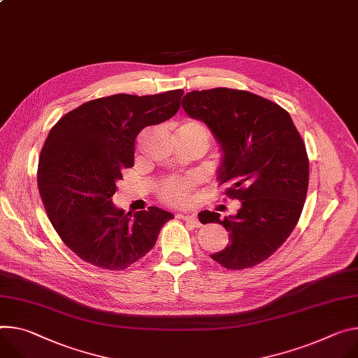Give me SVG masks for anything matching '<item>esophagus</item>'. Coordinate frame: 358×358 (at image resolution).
Listing matches in <instances>:
<instances>
[{
  "mask_svg": "<svg viewBox=\"0 0 358 358\" xmlns=\"http://www.w3.org/2000/svg\"><path fill=\"white\" fill-rule=\"evenodd\" d=\"M180 217H181L184 221H187L191 227H194V229H199V227L201 225V222L199 221V218H197L196 214H181Z\"/></svg>",
  "mask_w": 358,
  "mask_h": 358,
  "instance_id": "esophagus-1",
  "label": "esophagus"
}]
</instances>
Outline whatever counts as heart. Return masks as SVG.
Segmentation results:
<instances>
[{
	"instance_id": "heart-1",
	"label": "heart",
	"mask_w": 358,
	"mask_h": 358,
	"mask_svg": "<svg viewBox=\"0 0 358 358\" xmlns=\"http://www.w3.org/2000/svg\"><path fill=\"white\" fill-rule=\"evenodd\" d=\"M177 134L197 136L201 140H204L207 145L210 144L211 140V133L208 127L204 122L194 118L182 120L177 127ZM194 187H196V182H194L192 178L173 176L161 181V184L158 185V197L170 206L182 207L191 201Z\"/></svg>"
}]
</instances>
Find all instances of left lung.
<instances>
[{"label":"left lung","instance_id":"1","mask_svg":"<svg viewBox=\"0 0 358 358\" xmlns=\"http://www.w3.org/2000/svg\"><path fill=\"white\" fill-rule=\"evenodd\" d=\"M181 104L220 141V185L240 201L237 214L224 220L200 213L203 224L218 222L230 233V244L210 257L229 270L266 262L296 229L307 197L308 155L294 122L278 104L244 90L191 91Z\"/></svg>","mask_w":358,"mask_h":358}]
</instances>
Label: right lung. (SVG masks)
Segmentation results:
<instances>
[{"instance_id": "obj_1", "label": "right lung", "mask_w": 358, "mask_h": 358, "mask_svg": "<svg viewBox=\"0 0 358 358\" xmlns=\"http://www.w3.org/2000/svg\"><path fill=\"white\" fill-rule=\"evenodd\" d=\"M182 90L154 95L115 94L61 117L41 150L37 182L59 238L85 263L121 271L143 258L173 214L158 207L131 213L111 197L122 171L134 166L143 128L171 118Z\"/></svg>"}]
</instances>
